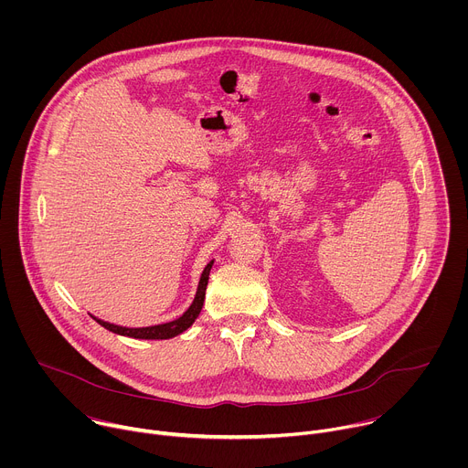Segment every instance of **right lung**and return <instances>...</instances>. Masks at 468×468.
Masks as SVG:
<instances>
[{
  "mask_svg": "<svg viewBox=\"0 0 468 468\" xmlns=\"http://www.w3.org/2000/svg\"><path fill=\"white\" fill-rule=\"evenodd\" d=\"M211 266H213V261L206 266L202 278H199L197 292H196V298H194L192 305L179 318H176L172 322L159 324V325H150V327H122V325H114V324L103 322V320H100L96 316H92V318L100 325H103L105 329H109L112 333H118V335H123V337H133V339H172V337L179 335V333H183L185 329H188L192 325V322L197 318L199 311H202L204 300H206V289H207V282H209Z\"/></svg>",
  "mask_w": 468,
  "mask_h": 468,
  "instance_id": "1",
  "label": "right lung"
}]
</instances>
